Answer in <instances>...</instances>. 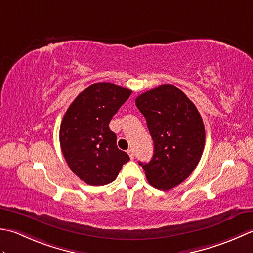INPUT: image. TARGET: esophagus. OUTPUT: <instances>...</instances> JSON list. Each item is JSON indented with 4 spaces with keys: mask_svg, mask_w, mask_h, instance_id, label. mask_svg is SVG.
I'll return each mask as SVG.
<instances>
[{
    "mask_svg": "<svg viewBox=\"0 0 253 253\" xmlns=\"http://www.w3.org/2000/svg\"><path fill=\"white\" fill-rule=\"evenodd\" d=\"M126 152H127V154H128V156H130V158L133 159V158H134V151H133V149H132V148H128Z\"/></svg>",
    "mask_w": 253,
    "mask_h": 253,
    "instance_id": "obj_1",
    "label": "esophagus"
}]
</instances>
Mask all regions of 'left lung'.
<instances>
[{"mask_svg": "<svg viewBox=\"0 0 253 253\" xmlns=\"http://www.w3.org/2000/svg\"><path fill=\"white\" fill-rule=\"evenodd\" d=\"M135 105L154 142L152 161L140 163L149 184L163 191L177 187L198 166L204 149L205 128L197 107L168 84L143 92Z\"/></svg>", "mask_w": 253, "mask_h": 253, "instance_id": "left-lung-1", "label": "left lung"}]
</instances>
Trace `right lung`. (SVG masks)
Segmentation results:
<instances>
[{"label": "right lung", "instance_id": "1", "mask_svg": "<svg viewBox=\"0 0 253 253\" xmlns=\"http://www.w3.org/2000/svg\"><path fill=\"white\" fill-rule=\"evenodd\" d=\"M131 92L112 83H95L82 91L65 112L60 126L62 153L72 171L87 184L112 182L123 164L130 161L118 148L109 123Z\"/></svg>", "mask_w": 253, "mask_h": 253}]
</instances>
